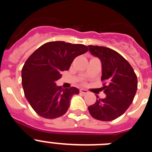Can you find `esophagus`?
<instances>
[{
  "mask_svg": "<svg viewBox=\"0 0 152 152\" xmlns=\"http://www.w3.org/2000/svg\"><path fill=\"white\" fill-rule=\"evenodd\" d=\"M80 93H81L83 94H88V91L85 89H80Z\"/></svg>",
  "mask_w": 152,
  "mask_h": 152,
  "instance_id": "1",
  "label": "esophagus"
}]
</instances>
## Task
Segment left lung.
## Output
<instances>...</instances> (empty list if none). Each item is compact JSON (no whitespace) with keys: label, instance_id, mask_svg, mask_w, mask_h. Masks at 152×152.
I'll return each mask as SVG.
<instances>
[{"label":"left lung","instance_id":"8db88e82","mask_svg":"<svg viewBox=\"0 0 152 152\" xmlns=\"http://www.w3.org/2000/svg\"><path fill=\"white\" fill-rule=\"evenodd\" d=\"M91 54L102 63L103 88L107 96L88 107L93 118L112 121L122 116L133 101L138 88L137 76L131 64L117 52L103 46L88 45Z\"/></svg>","mask_w":152,"mask_h":152}]
</instances>
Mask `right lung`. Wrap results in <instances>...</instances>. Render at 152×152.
<instances>
[{
  "mask_svg": "<svg viewBox=\"0 0 152 152\" xmlns=\"http://www.w3.org/2000/svg\"><path fill=\"white\" fill-rule=\"evenodd\" d=\"M88 51L82 44L49 42L28 58L22 68V85L26 100L38 115L56 119L67 112L71 97L79 90L62 89L56 81L61 78V72L69 69L75 58Z\"/></svg>",
  "mask_w": 152,
  "mask_h": 152,
  "instance_id": "add662e5",
  "label": "right lung"
}]
</instances>
